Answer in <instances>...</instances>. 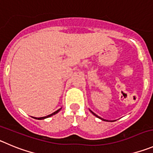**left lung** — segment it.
Returning a JSON list of instances; mask_svg holds the SVG:
<instances>
[{
    "label": "left lung",
    "instance_id": "8db88e82",
    "mask_svg": "<svg viewBox=\"0 0 153 153\" xmlns=\"http://www.w3.org/2000/svg\"><path fill=\"white\" fill-rule=\"evenodd\" d=\"M91 112H92V114H94V115H95V116H96V117H99V118H101V117H99V116H98V115H96V114H95V113H93V112H92V111H91ZM101 119H102V120H104V119H102V118H101Z\"/></svg>",
    "mask_w": 153,
    "mask_h": 153
}]
</instances>
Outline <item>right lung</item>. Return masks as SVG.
Instances as JSON below:
<instances>
[{
    "instance_id": "obj_1",
    "label": "right lung",
    "mask_w": 153,
    "mask_h": 153,
    "mask_svg": "<svg viewBox=\"0 0 153 153\" xmlns=\"http://www.w3.org/2000/svg\"><path fill=\"white\" fill-rule=\"evenodd\" d=\"M61 108H60V109H58V110L57 111H54V113H52V114H49V115H48V116H45V117H35V118L36 119H38V120H42V119H45V118H47V117H51V116H52V115H54V114H57V112L59 111L60 110H61Z\"/></svg>"
}]
</instances>
